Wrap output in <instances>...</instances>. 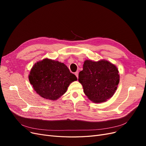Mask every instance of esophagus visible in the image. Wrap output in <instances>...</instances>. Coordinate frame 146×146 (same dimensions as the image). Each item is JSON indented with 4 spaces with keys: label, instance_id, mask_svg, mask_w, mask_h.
<instances>
[{
    "label": "esophagus",
    "instance_id": "1",
    "mask_svg": "<svg viewBox=\"0 0 146 146\" xmlns=\"http://www.w3.org/2000/svg\"><path fill=\"white\" fill-rule=\"evenodd\" d=\"M75 75L76 76V77L78 78V76H79V72H75Z\"/></svg>",
    "mask_w": 146,
    "mask_h": 146
}]
</instances>
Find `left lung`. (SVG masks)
<instances>
[{
	"instance_id": "obj_1",
	"label": "left lung",
	"mask_w": 146,
	"mask_h": 146,
	"mask_svg": "<svg viewBox=\"0 0 146 146\" xmlns=\"http://www.w3.org/2000/svg\"><path fill=\"white\" fill-rule=\"evenodd\" d=\"M79 82L88 99L94 103H102L112 97L119 82V71L115 65L105 60L84 61Z\"/></svg>"
}]
</instances>
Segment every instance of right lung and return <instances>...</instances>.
<instances>
[{"label":"right lung","mask_w":146,"mask_h":146,"mask_svg":"<svg viewBox=\"0 0 146 146\" xmlns=\"http://www.w3.org/2000/svg\"><path fill=\"white\" fill-rule=\"evenodd\" d=\"M28 78L38 95L51 101L63 95L70 84L78 80L64 63L47 58L35 63Z\"/></svg>","instance_id":"right-lung-1"}]
</instances>
